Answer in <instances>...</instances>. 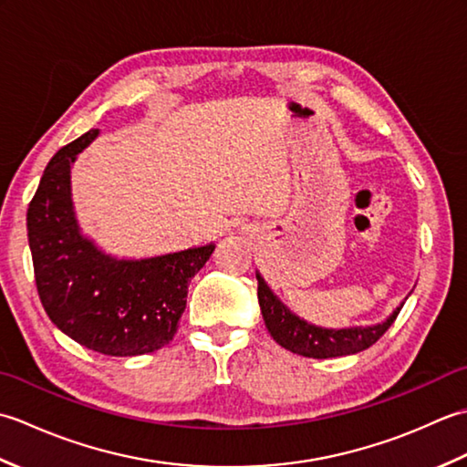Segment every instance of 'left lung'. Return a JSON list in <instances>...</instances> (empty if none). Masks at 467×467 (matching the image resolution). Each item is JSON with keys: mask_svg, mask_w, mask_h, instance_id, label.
Returning a JSON list of instances; mask_svg holds the SVG:
<instances>
[{"mask_svg": "<svg viewBox=\"0 0 467 467\" xmlns=\"http://www.w3.org/2000/svg\"><path fill=\"white\" fill-rule=\"evenodd\" d=\"M256 281H259L261 313L273 339L286 351L313 357V359H329V357H343L369 349L398 319L403 306L400 305L383 323L349 327V329H325V327L306 323L291 313L289 306L283 305L279 296L271 291V286L265 283L261 273H256Z\"/></svg>", "mask_w": 467, "mask_h": 467, "instance_id": "1", "label": "left lung"}]
</instances>
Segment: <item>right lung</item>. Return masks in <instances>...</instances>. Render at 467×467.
Returning a JSON list of instances; mask_svg holds the SVG:
<instances>
[{
    "instance_id": "obj_1",
    "label": "right lung",
    "mask_w": 467,
    "mask_h": 467,
    "mask_svg": "<svg viewBox=\"0 0 467 467\" xmlns=\"http://www.w3.org/2000/svg\"><path fill=\"white\" fill-rule=\"evenodd\" d=\"M100 130L57 150L27 208L37 295L59 331L88 349L134 357L172 341L188 283L214 243L150 259H116L82 234L72 202V164Z\"/></svg>"
}]
</instances>
